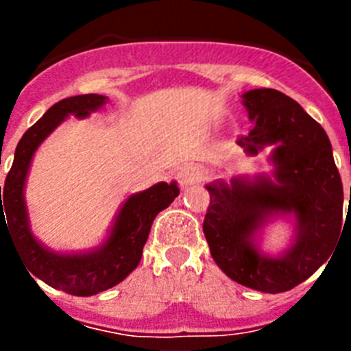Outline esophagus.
<instances>
[{"instance_id":"obj_1","label":"esophagus","mask_w":351,"mask_h":351,"mask_svg":"<svg viewBox=\"0 0 351 351\" xmlns=\"http://www.w3.org/2000/svg\"><path fill=\"white\" fill-rule=\"evenodd\" d=\"M178 181L181 184V188L186 186L195 184L197 181H200V170L195 165H184L178 170Z\"/></svg>"}]
</instances>
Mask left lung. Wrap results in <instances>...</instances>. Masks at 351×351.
Wrapping results in <instances>:
<instances>
[{
  "instance_id": "8db88e82",
  "label": "left lung",
  "mask_w": 351,
  "mask_h": 351,
  "mask_svg": "<svg viewBox=\"0 0 351 351\" xmlns=\"http://www.w3.org/2000/svg\"><path fill=\"white\" fill-rule=\"evenodd\" d=\"M253 128L237 137L246 153L272 145L276 182L210 184L204 235L210 255L230 280L265 293L291 290L330 256L343 225V182L327 133L304 108L276 89L243 95ZM298 218L296 244L281 259L258 255L250 239L268 214Z\"/></svg>"
}]
</instances>
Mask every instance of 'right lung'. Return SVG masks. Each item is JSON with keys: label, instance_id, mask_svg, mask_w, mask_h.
Returning a JSON list of instances; mask_svg holds the SVG:
<instances>
[{"label": "right lung", "instance_id": "obj_1", "mask_svg": "<svg viewBox=\"0 0 351 351\" xmlns=\"http://www.w3.org/2000/svg\"><path fill=\"white\" fill-rule=\"evenodd\" d=\"M104 104L105 96L101 95H79L52 105L19 141L3 190L0 186V237L1 228H5L19 258L26 263L27 272L40 278L43 283L79 297L96 295L112 288L137 267L156 214L167 209L179 195L176 182H160L142 193L132 195L121 209L107 244L95 253L56 255L36 243L27 226L23 198L31 158L43 138L68 114L86 117Z\"/></svg>", "mask_w": 351, "mask_h": 351}]
</instances>
